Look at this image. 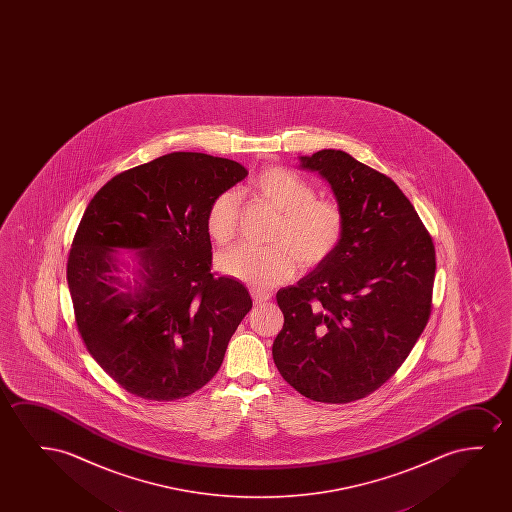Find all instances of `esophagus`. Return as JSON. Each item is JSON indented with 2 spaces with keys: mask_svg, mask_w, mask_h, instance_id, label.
Returning <instances> with one entry per match:
<instances>
[{
  "mask_svg": "<svg viewBox=\"0 0 512 512\" xmlns=\"http://www.w3.org/2000/svg\"><path fill=\"white\" fill-rule=\"evenodd\" d=\"M250 295H252L253 301L260 304V302H266L271 299V292H267V290H262V288H250Z\"/></svg>",
  "mask_w": 512,
  "mask_h": 512,
  "instance_id": "34e87169",
  "label": "esophagus"
}]
</instances>
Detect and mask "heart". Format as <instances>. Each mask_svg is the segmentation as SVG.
I'll list each match as a JSON object with an SVG mask.
<instances>
[{"instance_id": "1", "label": "heart", "mask_w": 512, "mask_h": 512, "mask_svg": "<svg viewBox=\"0 0 512 512\" xmlns=\"http://www.w3.org/2000/svg\"><path fill=\"white\" fill-rule=\"evenodd\" d=\"M260 197L280 211L269 246H232L217 257L220 273L253 287H273L290 280L302 266L316 267L330 259L344 238L346 218L339 204L316 199L311 183L285 168H267L253 178ZM239 201L224 192L211 201L206 232L217 245H227L238 231Z\"/></svg>"}]
</instances>
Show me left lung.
Listing matches in <instances>:
<instances>
[{"mask_svg":"<svg viewBox=\"0 0 512 512\" xmlns=\"http://www.w3.org/2000/svg\"><path fill=\"white\" fill-rule=\"evenodd\" d=\"M299 159L329 182L346 229L330 259L278 290L274 364L304 397L346 404L392 378L427 327L435 248L392 178L343 150Z\"/></svg>","mask_w":512,"mask_h":512,"instance_id":"8db88e82","label":"left lung"}]
</instances>
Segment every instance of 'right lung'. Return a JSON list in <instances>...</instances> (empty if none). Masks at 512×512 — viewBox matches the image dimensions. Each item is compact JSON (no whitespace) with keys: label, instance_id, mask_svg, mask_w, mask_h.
Returning <instances> with one entry per match:
<instances>
[{"label":"right lung","instance_id":"obj_1","mask_svg":"<svg viewBox=\"0 0 512 512\" xmlns=\"http://www.w3.org/2000/svg\"><path fill=\"white\" fill-rule=\"evenodd\" d=\"M246 175L239 162L175 152L113 176L85 208L66 271L75 322L92 358L136 397L203 388L252 309L243 283L211 273L206 232L211 201ZM119 249L139 250L133 286L116 276Z\"/></svg>","mask_w":512,"mask_h":512}]
</instances>
